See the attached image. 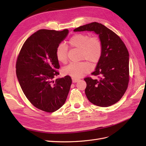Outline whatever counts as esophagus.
Masks as SVG:
<instances>
[{
	"label": "esophagus",
	"mask_w": 146,
	"mask_h": 146,
	"mask_svg": "<svg viewBox=\"0 0 146 146\" xmlns=\"http://www.w3.org/2000/svg\"><path fill=\"white\" fill-rule=\"evenodd\" d=\"M79 80V79H77V78H72V82L73 83H76Z\"/></svg>",
	"instance_id": "1"
}]
</instances>
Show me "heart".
I'll return each mask as SVG.
<instances>
[{
    "mask_svg": "<svg viewBox=\"0 0 146 146\" xmlns=\"http://www.w3.org/2000/svg\"><path fill=\"white\" fill-rule=\"evenodd\" d=\"M68 43L71 47L80 50V59H86L93 65H96L100 61L103 47L98 36L90 37L87 34H78L70 38ZM56 56L59 62L63 64L66 63L68 59L67 46L63 43L59 44L56 47ZM91 70V65L88 62L82 61L71 62L63 68L62 72L66 75L78 78L84 73L90 72Z\"/></svg>",
    "mask_w": 146,
    "mask_h": 146,
    "instance_id": "b5f03b06",
    "label": "heart"
}]
</instances>
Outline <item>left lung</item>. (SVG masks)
Instances as JSON below:
<instances>
[{"label": "left lung", "instance_id": "1", "mask_svg": "<svg viewBox=\"0 0 146 146\" xmlns=\"http://www.w3.org/2000/svg\"><path fill=\"white\" fill-rule=\"evenodd\" d=\"M74 32L91 31L99 35L103 51L95 71L99 79H84L86 96L91 103L108 107L119 101L125 93L129 80V52L120 38L104 25L93 22L79 26Z\"/></svg>", "mask_w": 146, "mask_h": 146}]
</instances>
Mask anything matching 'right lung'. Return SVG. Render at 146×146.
<instances>
[{
	"label": "right lung",
	"instance_id": "1",
	"mask_svg": "<svg viewBox=\"0 0 146 146\" xmlns=\"http://www.w3.org/2000/svg\"><path fill=\"white\" fill-rule=\"evenodd\" d=\"M68 34V29L36 31L25 42L16 62L23 93L36 108L47 112H55L65 104L72 82L69 76L53 80L59 74L56 47Z\"/></svg>",
	"mask_w": 146,
	"mask_h": 146
}]
</instances>
